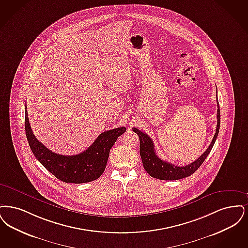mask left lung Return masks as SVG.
I'll list each match as a JSON object with an SVG mask.
<instances>
[{
  "instance_id": "left-lung-1",
  "label": "left lung",
  "mask_w": 248,
  "mask_h": 248,
  "mask_svg": "<svg viewBox=\"0 0 248 248\" xmlns=\"http://www.w3.org/2000/svg\"><path fill=\"white\" fill-rule=\"evenodd\" d=\"M217 129H216L215 135L213 137V140L211 141L208 148L205 150L201 156H199L195 161L183 166L178 167L171 163L164 161L160 159L155 150V145L151 138L141 132L136 128H132V130L138 134L140 138V155L141 157V161L144 170L153 178L163 180V181H175V180H181L183 178L191 176L193 173L195 172L199 167L202 165V163L205 161L206 156L209 155L211 149L213 148V145L215 143L216 139L218 134L219 126H220V110L219 106L217 104Z\"/></svg>"
}]
</instances>
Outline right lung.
I'll return each instance as SVG.
<instances>
[{
  "mask_svg": "<svg viewBox=\"0 0 248 248\" xmlns=\"http://www.w3.org/2000/svg\"><path fill=\"white\" fill-rule=\"evenodd\" d=\"M25 130L33 155L49 172L64 183H85L95 181L104 173L110 149L126 128L119 127L101 133L87 150L75 155L54 153L37 140L29 121L27 107Z\"/></svg>",
  "mask_w": 248,
  "mask_h": 248,
  "instance_id": "obj_1",
  "label": "right lung"
}]
</instances>
